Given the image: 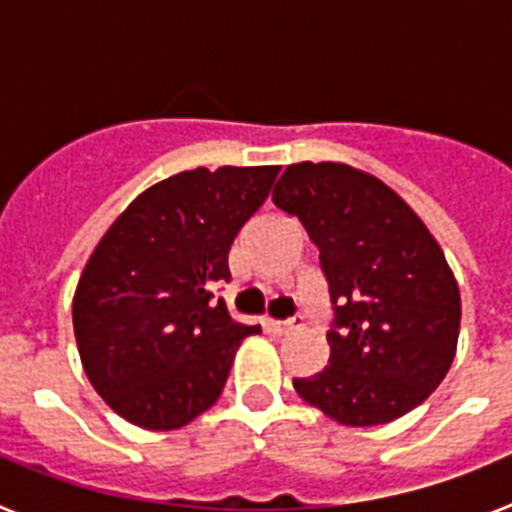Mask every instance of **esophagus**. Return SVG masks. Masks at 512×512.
Wrapping results in <instances>:
<instances>
[{
    "label": "esophagus",
    "instance_id": "1",
    "mask_svg": "<svg viewBox=\"0 0 512 512\" xmlns=\"http://www.w3.org/2000/svg\"><path fill=\"white\" fill-rule=\"evenodd\" d=\"M264 328H266V333H271V336H284L287 330L295 328V320H271V318H266Z\"/></svg>",
    "mask_w": 512,
    "mask_h": 512
}]
</instances>
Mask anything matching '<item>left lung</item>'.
<instances>
[{"label": "left lung", "instance_id": "obj_1", "mask_svg": "<svg viewBox=\"0 0 512 512\" xmlns=\"http://www.w3.org/2000/svg\"><path fill=\"white\" fill-rule=\"evenodd\" d=\"M274 205L320 248L336 312L328 366L295 379L297 395L351 428L418 408L451 369L461 323L459 284L431 230L382 179L333 161L287 166Z\"/></svg>", "mask_w": 512, "mask_h": 512}]
</instances>
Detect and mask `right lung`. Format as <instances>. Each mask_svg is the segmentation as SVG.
Masks as SVG:
<instances>
[{
	"instance_id": "right-lung-1",
	"label": "right lung",
	"mask_w": 512,
	"mask_h": 512,
	"mask_svg": "<svg viewBox=\"0 0 512 512\" xmlns=\"http://www.w3.org/2000/svg\"><path fill=\"white\" fill-rule=\"evenodd\" d=\"M279 166L174 174L138 194L102 235L74 292L81 366L107 405L146 431H174L217 402L235 351L259 325L230 318L215 284Z\"/></svg>"
}]
</instances>
